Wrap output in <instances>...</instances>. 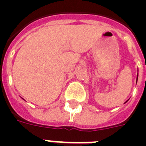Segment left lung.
I'll return each instance as SVG.
<instances>
[{
  "mask_svg": "<svg viewBox=\"0 0 146 146\" xmlns=\"http://www.w3.org/2000/svg\"><path fill=\"white\" fill-rule=\"evenodd\" d=\"M137 79H138V74H137ZM136 82H137V81H136Z\"/></svg>",
  "mask_w": 146,
  "mask_h": 146,
  "instance_id": "left-lung-1",
  "label": "left lung"
}]
</instances>
